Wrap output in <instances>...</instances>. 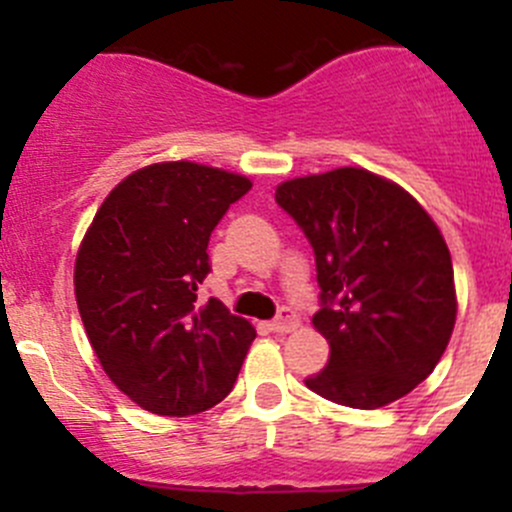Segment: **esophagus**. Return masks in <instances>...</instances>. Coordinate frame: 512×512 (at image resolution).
Listing matches in <instances>:
<instances>
[{"instance_id": "esophagus-1", "label": "esophagus", "mask_w": 512, "mask_h": 512, "mask_svg": "<svg viewBox=\"0 0 512 512\" xmlns=\"http://www.w3.org/2000/svg\"><path fill=\"white\" fill-rule=\"evenodd\" d=\"M270 327H272V332L289 334V332H294V329L299 327V319H297V314L292 312V309H280V314L272 319Z\"/></svg>"}]
</instances>
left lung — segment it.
Listing matches in <instances>:
<instances>
[{
	"label": "left lung",
	"mask_w": 512,
	"mask_h": 512,
	"mask_svg": "<svg viewBox=\"0 0 512 512\" xmlns=\"http://www.w3.org/2000/svg\"><path fill=\"white\" fill-rule=\"evenodd\" d=\"M275 198L312 242L322 287L312 324L329 361L304 384L352 409L414 391L458 312L451 252L431 215L399 183L352 165L289 178Z\"/></svg>",
	"instance_id": "8db88e82"
}]
</instances>
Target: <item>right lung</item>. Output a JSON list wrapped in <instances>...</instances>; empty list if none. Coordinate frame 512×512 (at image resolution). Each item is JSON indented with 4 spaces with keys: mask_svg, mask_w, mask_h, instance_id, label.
<instances>
[{
    "mask_svg": "<svg viewBox=\"0 0 512 512\" xmlns=\"http://www.w3.org/2000/svg\"><path fill=\"white\" fill-rule=\"evenodd\" d=\"M252 188L240 173L163 160L133 170L96 210L74 265L86 337L141 409L193 416L230 394L255 327L220 299L198 304L210 232Z\"/></svg>",
    "mask_w": 512,
    "mask_h": 512,
    "instance_id": "right-lung-1",
    "label": "right lung"
}]
</instances>
